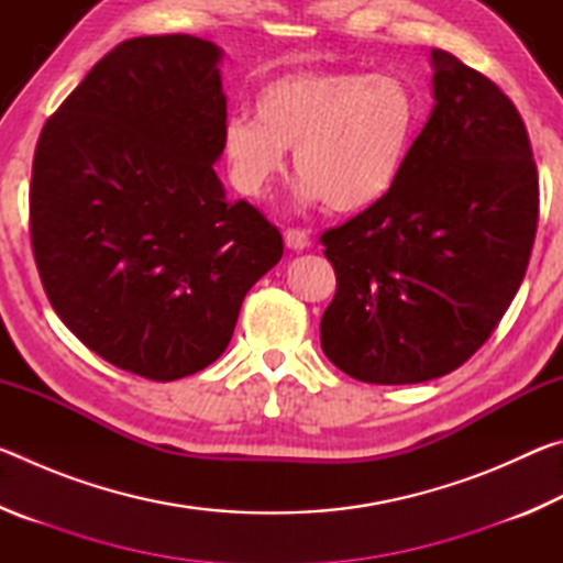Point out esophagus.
Listing matches in <instances>:
<instances>
[{
  "label": "esophagus",
  "instance_id": "34e87169",
  "mask_svg": "<svg viewBox=\"0 0 563 563\" xmlns=\"http://www.w3.org/2000/svg\"><path fill=\"white\" fill-rule=\"evenodd\" d=\"M283 238L290 251H305V247L310 245V233L302 231V228H288V231L283 233Z\"/></svg>",
  "mask_w": 563,
  "mask_h": 563
}]
</instances>
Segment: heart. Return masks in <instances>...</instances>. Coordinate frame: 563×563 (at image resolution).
Returning <instances> with one entry per match:
<instances>
[{
  "mask_svg": "<svg viewBox=\"0 0 563 563\" xmlns=\"http://www.w3.org/2000/svg\"><path fill=\"white\" fill-rule=\"evenodd\" d=\"M253 111L223 129L235 186L265 198L288 168L285 151H295L300 198L335 213H362L393 194L422 123L417 89L387 71L280 74L255 93Z\"/></svg>",
  "mask_w": 563,
  "mask_h": 563,
  "instance_id": "heart-1",
  "label": "heart"
}]
</instances>
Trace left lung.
I'll return each instance as SVG.
<instances>
[{"label":"left lung","mask_w":563,"mask_h":563,"mask_svg":"<svg viewBox=\"0 0 563 563\" xmlns=\"http://www.w3.org/2000/svg\"><path fill=\"white\" fill-rule=\"evenodd\" d=\"M434 109L383 203L320 235V345L342 373L415 385L464 365L517 295L539 221L529 133L497 84L432 49Z\"/></svg>","instance_id":"obj_1"}]
</instances>
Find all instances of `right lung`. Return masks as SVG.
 Returning a JSON list of instances; mask_svg holds the SVG:
<instances>
[{"instance_id": "1", "label": "right lung", "mask_w": 563, "mask_h": 563, "mask_svg": "<svg viewBox=\"0 0 563 563\" xmlns=\"http://www.w3.org/2000/svg\"><path fill=\"white\" fill-rule=\"evenodd\" d=\"M221 49L190 34L121 42L44 123L30 233L46 298L84 345L156 383L223 355L245 292L283 258L231 203Z\"/></svg>"}]
</instances>
